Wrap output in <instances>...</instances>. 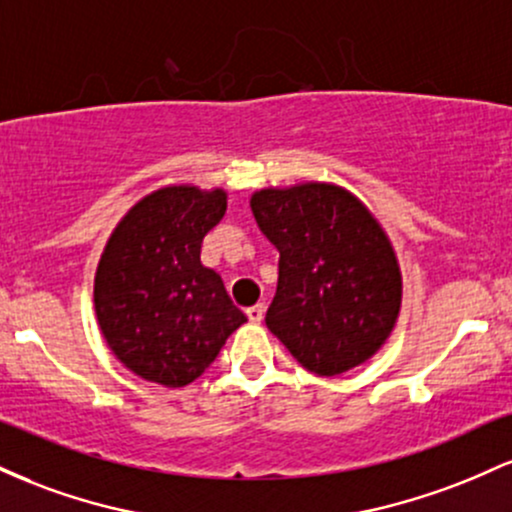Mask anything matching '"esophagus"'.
<instances>
[{"mask_svg": "<svg viewBox=\"0 0 512 512\" xmlns=\"http://www.w3.org/2000/svg\"><path fill=\"white\" fill-rule=\"evenodd\" d=\"M245 315H248L250 322H262V317H264V305H262V303L250 305V308L245 310Z\"/></svg>", "mask_w": 512, "mask_h": 512, "instance_id": "34e87169", "label": "esophagus"}]
</instances>
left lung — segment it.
<instances>
[{"instance_id": "8db88e82", "label": "left lung", "mask_w": 512, "mask_h": 512, "mask_svg": "<svg viewBox=\"0 0 512 512\" xmlns=\"http://www.w3.org/2000/svg\"><path fill=\"white\" fill-rule=\"evenodd\" d=\"M250 209L279 250L269 332L310 373L339 375L366 363L402 308V272L378 219L332 182L264 187Z\"/></svg>"}]
</instances>
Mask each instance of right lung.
I'll list each match as a JSON object with an SVG mask.
<instances>
[{"label": "right lung", "mask_w": 512, "mask_h": 512, "mask_svg": "<svg viewBox=\"0 0 512 512\" xmlns=\"http://www.w3.org/2000/svg\"><path fill=\"white\" fill-rule=\"evenodd\" d=\"M226 199L221 187H161L139 199L105 243L93 281L98 327L122 366L149 383L190 385L248 320L221 276L199 262Z\"/></svg>", "instance_id": "right-lung-1"}]
</instances>
